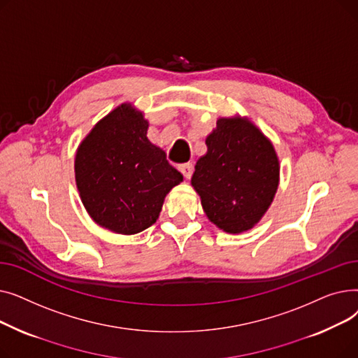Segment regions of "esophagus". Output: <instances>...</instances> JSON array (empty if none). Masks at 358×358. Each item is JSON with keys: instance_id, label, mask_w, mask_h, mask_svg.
<instances>
[{"instance_id": "1", "label": "esophagus", "mask_w": 358, "mask_h": 358, "mask_svg": "<svg viewBox=\"0 0 358 358\" xmlns=\"http://www.w3.org/2000/svg\"><path fill=\"white\" fill-rule=\"evenodd\" d=\"M178 169L181 171V174L189 180L190 177H192V174H193V164H190V162H187V164H181L180 166H178Z\"/></svg>"}]
</instances>
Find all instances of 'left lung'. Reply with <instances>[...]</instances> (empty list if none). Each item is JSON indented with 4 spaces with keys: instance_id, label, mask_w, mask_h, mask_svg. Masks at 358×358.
<instances>
[{
    "instance_id": "obj_1",
    "label": "left lung",
    "mask_w": 358,
    "mask_h": 358,
    "mask_svg": "<svg viewBox=\"0 0 358 358\" xmlns=\"http://www.w3.org/2000/svg\"><path fill=\"white\" fill-rule=\"evenodd\" d=\"M206 146L192 177L206 216L228 234L252 229L278 189L280 162L271 141L248 117L232 116L217 119Z\"/></svg>"
}]
</instances>
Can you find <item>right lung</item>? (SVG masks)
I'll return each mask as SVG.
<instances>
[{"label":"right lung","instance_id":"obj_1","mask_svg":"<svg viewBox=\"0 0 358 358\" xmlns=\"http://www.w3.org/2000/svg\"><path fill=\"white\" fill-rule=\"evenodd\" d=\"M143 111L123 103L96 123L75 155V182L99 227L134 235L152 227L165 196L182 181L146 136Z\"/></svg>","mask_w":358,"mask_h":358}]
</instances>
